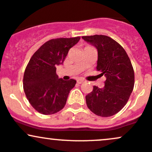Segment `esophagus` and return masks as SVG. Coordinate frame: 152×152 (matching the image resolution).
<instances>
[{"label":"esophagus","mask_w":152,"mask_h":152,"mask_svg":"<svg viewBox=\"0 0 152 152\" xmlns=\"http://www.w3.org/2000/svg\"><path fill=\"white\" fill-rule=\"evenodd\" d=\"M83 82H84V81H83V79H81V78H78V79H77V83L78 84H81Z\"/></svg>","instance_id":"esophagus-1"}]
</instances>
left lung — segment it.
I'll return each instance as SVG.
<instances>
[{
    "label": "left lung",
    "instance_id": "obj_1",
    "mask_svg": "<svg viewBox=\"0 0 152 152\" xmlns=\"http://www.w3.org/2000/svg\"><path fill=\"white\" fill-rule=\"evenodd\" d=\"M82 38L98 50L96 70L106 78L104 88L94 86L86 96L87 106L97 116H111L123 109L133 91V66L123 47L109 36L94 35Z\"/></svg>",
    "mask_w": 152,
    "mask_h": 152
}]
</instances>
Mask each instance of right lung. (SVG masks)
Returning a JSON list of instances; mask_svg holds the SVG:
<instances>
[{
    "mask_svg": "<svg viewBox=\"0 0 152 152\" xmlns=\"http://www.w3.org/2000/svg\"><path fill=\"white\" fill-rule=\"evenodd\" d=\"M80 38L78 36L49 40L31 58L24 72L23 83L27 99L38 112L53 114L65 106L76 81L58 78L56 66L63 64L69 49Z\"/></svg>",
    "mask_w": 152,
    "mask_h": 152,
    "instance_id": "1",
    "label": "right lung"
}]
</instances>
